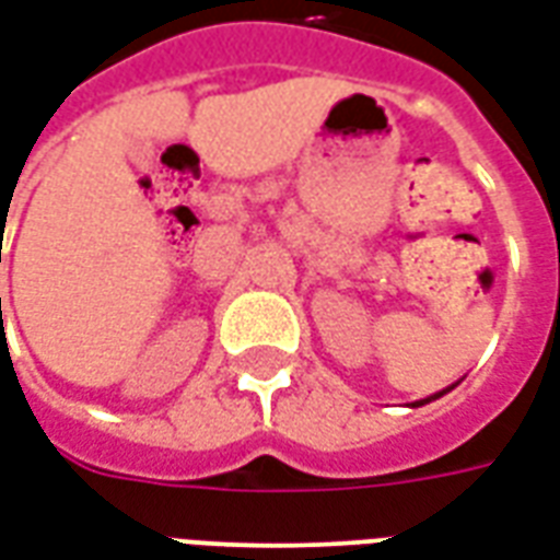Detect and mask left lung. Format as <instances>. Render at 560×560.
<instances>
[{"label": "left lung", "instance_id": "8db88e82", "mask_svg": "<svg viewBox=\"0 0 560 560\" xmlns=\"http://www.w3.org/2000/svg\"><path fill=\"white\" fill-rule=\"evenodd\" d=\"M446 393V389H444ZM444 393H438V396H444ZM438 396H432V399H438ZM432 399H422V401H417V405H425V401H432Z\"/></svg>", "mask_w": 560, "mask_h": 560}]
</instances>
